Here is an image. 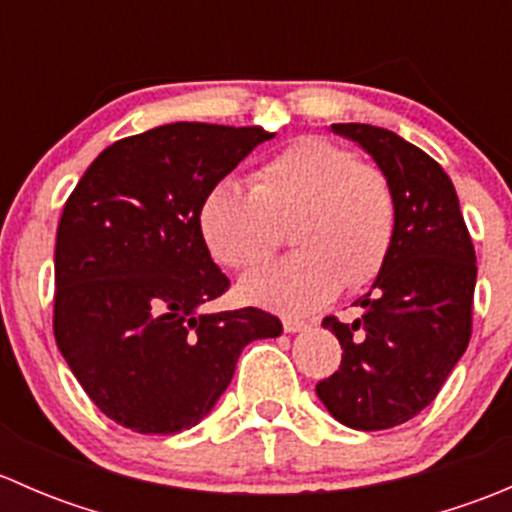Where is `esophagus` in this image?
I'll use <instances>...</instances> for the list:
<instances>
[{
    "label": "esophagus",
    "instance_id": "1",
    "mask_svg": "<svg viewBox=\"0 0 512 512\" xmlns=\"http://www.w3.org/2000/svg\"><path fill=\"white\" fill-rule=\"evenodd\" d=\"M282 327H285V332L294 334V332H302V329H307L309 324L304 322V319H297V317H285V319H282Z\"/></svg>",
    "mask_w": 512,
    "mask_h": 512
}]
</instances>
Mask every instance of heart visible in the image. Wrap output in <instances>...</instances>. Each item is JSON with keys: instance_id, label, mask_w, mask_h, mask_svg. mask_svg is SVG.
<instances>
[{"instance_id": "1", "label": "heart", "mask_w": 512, "mask_h": 512, "mask_svg": "<svg viewBox=\"0 0 512 512\" xmlns=\"http://www.w3.org/2000/svg\"><path fill=\"white\" fill-rule=\"evenodd\" d=\"M287 227L297 252L245 277L240 292L277 312L307 314L384 270L396 235L389 180L339 143L304 136L252 170L250 193L220 183L198 210L205 247L235 272L265 265Z\"/></svg>"}]
</instances>
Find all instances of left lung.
I'll use <instances>...</instances> for the list:
<instances>
[{
    "mask_svg": "<svg viewBox=\"0 0 512 512\" xmlns=\"http://www.w3.org/2000/svg\"><path fill=\"white\" fill-rule=\"evenodd\" d=\"M359 143L391 185L396 235L371 292L356 299L352 324L324 317L342 344V364L319 381L329 414L359 431L414 418L441 391L473 332L476 250L446 170L394 131L334 123Z\"/></svg>",
    "mask_w": 512,
    "mask_h": 512,
    "instance_id": "obj_1",
    "label": "left lung"
}]
</instances>
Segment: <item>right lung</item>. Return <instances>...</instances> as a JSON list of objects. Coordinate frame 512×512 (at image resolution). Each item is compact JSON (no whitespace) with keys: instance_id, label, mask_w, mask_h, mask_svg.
Masks as SVG:
<instances>
[{"instance_id":"1","label":"right lung","mask_w":512,"mask_h":512,"mask_svg":"<svg viewBox=\"0 0 512 512\" xmlns=\"http://www.w3.org/2000/svg\"><path fill=\"white\" fill-rule=\"evenodd\" d=\"M257 126L168 123L108 146L56 227L54 337L98 409L136 433L195 426L230 384L242 349L280 337L257 307L200 314L230 289L198 210L247 153Z\"/></svg>"}]
</instances>
